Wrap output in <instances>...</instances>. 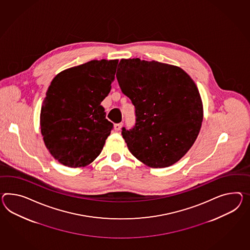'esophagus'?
Here are the masks:
<instances>
[{"label":"esophagus","instance_id":"34e87169","mask_svg":"<svg viewBox=\"0 0 250 250\" xmlns=\"http://www.w3.org/2000/svg\"><path fill=\"white\" fill-rule=\"evenodd\" d=\"M122 127L123 123H119V124H116V125H115V130H116V131H120Z\"/></svg>","mask_w":250,"mask_h":250}]
</instances>
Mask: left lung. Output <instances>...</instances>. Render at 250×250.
Wrapping results in <instances>:
<instances>
[{
	"instance_id": "left-lung-1",
	"label": "left lung",
	"mask_w": 250,
	"mask_h": 250,
	"mask_svg": "<svg viewBox=\"0 0 250 250\" xmlns=\"http://www.w3.org/2000/svg\"><path fill=\"white\" fill-rule=\"evenodd\" d=\"M116 79L135 107V125L122 128L135 158L152 168H165L186 154L203 119L201 95L181 67L158 61L122 59Z\"/></svg>"
}]
</instances>
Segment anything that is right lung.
<instances>
[{"mask_svg":"<svg viewBox=\"0 0 250 250\" xmlns=\"http://www.w3.org/2000/svg\"><path fill=\"white\" fill-rule=\"evenodd\" d=\"M118 60L86 62L58 74L41 111V132L50 154L67 167H85L98 157L113 124L101 102L109 94Z\"/></svg>","mask_w":250,"mask_h":250,"instance_id":"1","label":"right lung"}]
</instances>
